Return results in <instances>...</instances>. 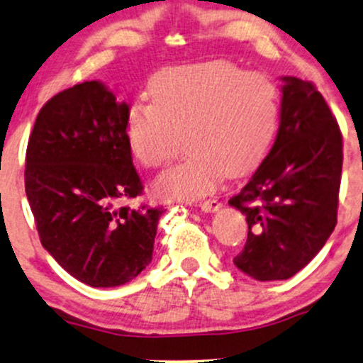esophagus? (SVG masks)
Segmentation results:
<instances>
[{
    "label": "esophagus",
    "mask_w": 363,
    "mask_h": 363,
    "mask_svg": "<svg viewBox=\"0 0 363 363\" xmlns=\"http://www.w3.org/2000/svg\"><path fill=\"white\" fill-rule=\"evenodd\" d=\"M199 207L202 208L203 212H217L220 207H223V203H220L219 200L211 199V200H206V202H200Z\"/></svg>",
    "instance_id": "esophagus-1"
}]
</instances>
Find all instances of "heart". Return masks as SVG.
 <instances>
[{
    "mask_svg": "<svg viewBox=\"0 0 363 363\" xmlns=\"http://www.w3.org/2000/svg\"><path fill=\"white\" fill-rule=\"evenodd\" d=\"M149 96L127 113V139L139 163L163 168L183 135L191 155L155 183L163 200L190 202L212 194L224 174L255 172L279 129L275 81L229 61L160 71L149 81Z\"/></svg>",
    "mask_w": 363,
    "mask_h": 363,
    "instance_id": "1",
    "label": "heart"
}]
</instances>
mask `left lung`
Masks as SVG:
<instances>
[{"mask_svg": "<svg viewBox=\"0 0 363 363\" xmlns=\"http://www.w3.org/2000/svg\"><path fill=\"white\" fill-rule=\"evenodd\" d=\"M282 81L274 146L229 200L248 223L233 262L259 282L291 279L321 251L336 225L342 182V132L325 98L309 81Z\"/></svg>", "mask_w": 363, "mask_h": 363, "instance_id": "obj_1", "label": "left lung"}]
</instances>
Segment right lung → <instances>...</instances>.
<instances>
[{
	"label": "right lung",
	"instance_id": "add662e5",
	"mask_svg": "<svg viewBox=\"0 0 363 363\" xmlns=\"http://www.w3.org/2000/svg\"><path fill=\"white\" fill-rule=\"evenodd\" d=\"M130 106L100 81L50 98L37 115L25 191L42 246L89 287L130 282L152 259L163 208H130L143 191L127 139Z\"/></svg>",
	"mask_w": 363,
	"mask_h": 363
}]
</instances>
